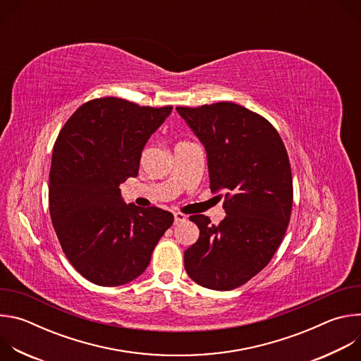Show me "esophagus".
Returning a JSON list of instances; mask_svg holds the SVG:
<instances>
[{"label": "esophagus", "instance_id": "obj_1", "mask_svg": "<svg viewBox=\"0 0 361 361\" xmlns=\"http://www.w3.org/2000/svg\"><path fill=\"white\" fill-rule=\"evenodd\" d=\"M185 220H187V216H184L183 213H174V221H176V224L184 223Z\"/></svg>", "mask_w": 361, "mask_h": 361}]
</instances>
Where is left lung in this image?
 <instances>
[{"instance_id":"left-lung-1","label":"left lung","mask_w":361,"mask_h":361,"mask_svg":"<svg viewBox=\"0 0 361 361\" xmlns=\"http://www.w3.org/2000/svg\"><path fill=\"white\" fill-rule=\"evenodd\" d=\"M176 110L205 148L210 188L224 192L227 214L219 226L190 217L200 237L184 251V267L202 287L233 290L270 263L286 234L293 207L287 151L266 118L234 102Z\"/></svg>"}]
</instances>
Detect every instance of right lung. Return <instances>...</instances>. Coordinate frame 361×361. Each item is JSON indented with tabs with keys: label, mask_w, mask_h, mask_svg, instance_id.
<instances>
[{
	"label": "right lung",
	"mask_w": 361,
	"mask_h": 361,
	"mask_svg": "<svg viewBox=\"0 0 361 361\" xmlns=\"http://www.w3.org/2000/svg\"><path fill=\"white\" fill-rule=\"evenodd\" d=\"M173 107H140L106 97L82 104L54 144L49 214L61 248L88 281L116 287L141 276L174 216L121 197L137 177L141 151Z\"/></svg>",
	"instance_id": "1"
}]
</instances>
